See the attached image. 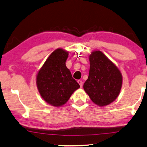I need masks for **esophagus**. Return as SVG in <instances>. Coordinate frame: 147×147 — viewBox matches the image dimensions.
I'll use <instances>...</instances> for the list:
<instances>
[{
  "mask_svg": "<svg viewBox=\"0 0 147 147\" xmlns=\"http://www.w3.org/2000/svg\"><path fill=\"white\" fill-rule=\"evenodd\" d=\"M78 84H80V87H82V84H83V82H82V81L80 80H78Z\"/></svg>",
  "mask_w": 147,
  "mask_h": 147,
  "instance_id": "1",
  "label": "esophagus"
}]
</instances>
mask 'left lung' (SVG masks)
<instances>
[{
	"label": "left lung",
	"mask_w": 147,
	"mask_h": 147,
	"mask_svg": "<svg viewBox=\"0 0 147 147\" xmlns=\"http://www.w3.org/2000/svg\"><path fill=\"white\" fill-rule=\"evenodd\" d=\"M90 69L83 88L95 104L109 105L116 99L122 87L120 70L100 51H94L89 56Z\"/></svg>",
	"instance_id": "obj_1"
}]
</instances>
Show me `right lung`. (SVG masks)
I'll use <instances>...</instances> for the list:
<instances>
[{"label": "right lung", "instance_id": "right-lung-1", "mask_svg": "<svg viewBox=\"0 0 147 147\" xmlns=\"http://www.w3.org/2000/svg\"><path fill=\"white\" fill-rule=\"evenodd\" d=\"M68 54L63 49L55 50L48 57L36 78L40 94L52 106L60 107L65 104L71 94L80 87L65 65Z\"/></svg>", "mask_w": 147, "mask_h": 147}]
</instances>
